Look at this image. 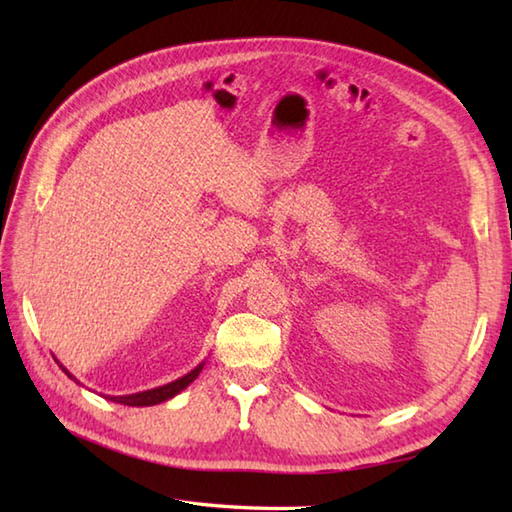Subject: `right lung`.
<instances>
[{"mask_svg": "<svg viewBox=\"0 0 512 512\" xmlns=\"http://www.w3.org/2000/svg\"><path fill=\"white\" fill-rule=\"evenodd\" d=\"M59 367H61L63 372L68 374L72 380H76L63 365H59ZM202 367H204V363H200L198 367L191 369L189 374L180 376L178 380H171V383L162 385V387L147 389V391H138V394H129V396H107V400L118 402V405H127V407H151V405H158V402H165V400H169V398H173V396H178L182 389H187V387L193 383V380L200 376ZM76 383H79V380H76Z\"/></svg>", "mask_w": 512, "mask_h": 512, "instance_id": "add662e5", "label": "right lung"}]
</instances>
